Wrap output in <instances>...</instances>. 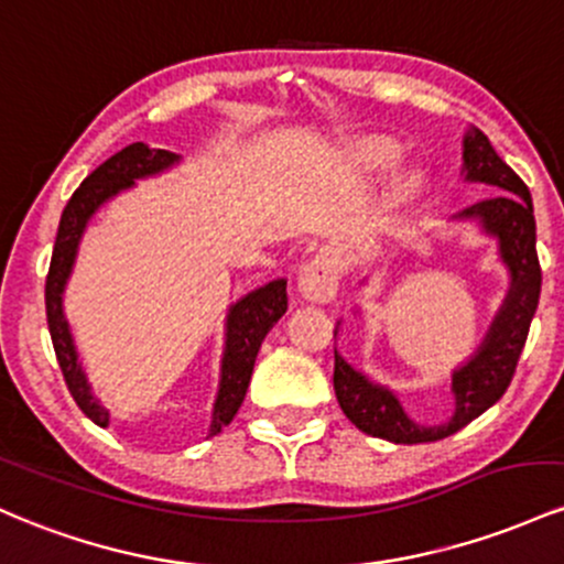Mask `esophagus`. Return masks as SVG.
<instances>
[{"mask_svg":"<svg viewBox=\"0 0 564 564\" xmlns=\"http://www.w3.org/2000/svg\"><path fill=\"white\" fill-rule=\"evenodd\" d=\"M299 290L306 301L330 303L338 293V269L330 256H316L299 271Z\"/></svg>","mask_w":564,"mask_h":564,"instance_id":"obj_1","label":"esophagus"}]
</instances>
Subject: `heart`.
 Returning <instances> with one entry per match:
<instances>
[{
    "instance_id": "b5f03b06",
    "label": "heart",
    "mask_w": 564,
    "mask_h": 564,
    "mask_svg": "<svg viewBox=\"0 0 564 564\" xmlns=\"http://www.w3.org/2000/svg\"><path fill=\"white\" fill-rule=\"evenodd\" d=\"M397 160V151L394 145H383V143H376V145H367V149L359 154V162H362V167H383V164L394 162ZM413 186L415 183L410 178H404L400 183H394V188H391L389 194H386V207H400L404 199L413 194Z\"/></svg>"
}]
</instances>
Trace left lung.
Here are the masks:
<instances>
[{
    "label": "left lung",
    "instance_id": "1",
    "mask_svg": "<svg viewBox=\"0 0 564 564\" xmlns=\"http://www.w3.org/2000/svg\"><path fill=\"white\" fill-rule=\"evenodd\" d=\"M464 175L471 183H487L501 192L496 197L466 207L458 218H477L490 237L498 239L501 261L511 274L509 293L501 312L474 357L453 372L455 413L440 426H421L402 410L400 400L383 386L346 362L335 351L333 386L340 410L359 432L397 445L445 440L492 408L509 389L517 362L528 340L538 299H541V263L535 252V215L528 186L514 170L496 154L485 132L469 130L464 138Z\"/></svg>",
    "mask_w": 564,
    "mask_h": 564
}]
</instances>
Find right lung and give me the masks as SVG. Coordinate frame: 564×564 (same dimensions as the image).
I'll return each instance as SVG.
<instances>
[{
	"label": "right lung",
	"mask_w": 564,
	"mask_h": 564,
	"mask_svg": "<svg viewBox=\"0 0 564 564\" xmlns=\"http://www.w3.org/2000/svg\"><path fill=\"white\" fill-rule=\"evenodd\" d=\"M181 156L173 151L151 149L145 143H130L122 151L106 160L100 167H95L77 192L72 194L68 205L63 207L58 237H55L53 261H50L47 282H44V306H47V327L53 338L55 357L66 378L68 391L74 402L79 404L82 413L98 426H109V410L93 397L90 383H87L85 370H82L77 349H74L72 330L63 316V290H66L68 276H72L74 261H77L79 239L87 229V220L93 218L104 202L117 197L122 188H130L138 178L162 173L173 167ZM288 312V280H274L263 288L252 290L242 301H237L226 316V349L220 359V383L218 397L213 404V423L210 434H218L220 429L229 426L237 415L239 404L248 394L252 365H256L258 349H261L265 333L282 319Z\"/></svg>",
	"instance_id": "add662e5"
}]
</instances>
